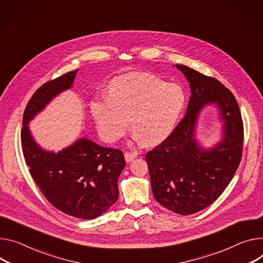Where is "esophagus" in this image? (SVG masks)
Returning <instances> with one entry per match:
<instances>
[{
  "mask_svg": "<svg viewBox=\"0 0 263 263\" xmlns=\"http://www.w3.org/2000/svg\"><path fill=\"white\" fill-rule=\"evenodd\" d=\"M138 153L137 152H126L125 153V159L127 162H130L132 161L135 157H137Z\"/></svg>",
  "mask_w": 263,
  "mask_h": 263,
  "instance_id": "34e87169",
  "label": "esophagus"
}]
</instances>
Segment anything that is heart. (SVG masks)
I'll return each mask as SVG.
<instances>
[{"mask_svg": "<svg viewBox=\"0 0 263 263\" xmlns=\"http://www.w3.org/2000/svg\"><path fill=\"white\" fill-rule=\"evenodd\" d=\"M185 102L180 86L149 73H133L113 83L109 98L92 105V115L108 142L123 137L130 122L136 139L155 146L172 134Z\"/></svg>", "mask_w": 263, "mask_h": 263, "instance_id": "heart-1", "label": "heart"}]
</instances>
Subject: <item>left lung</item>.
<instances>
[{
    "label": "left lung",
    "instance_id": "1",
    "mask_svg": "<svg viewBox=\"0 0 263 263\" xmlns=\"http://www.w3.org/2000/svg\"><path fill=\"white\" fill-rule=\"evenodd\" d=\"M191 88L184 117L172 134L146 154L155 199L168 210L190 215L216 200L232 180L242 156L243 122L233 93L216 79L176 65ZM216 103L224 122L218 145L203 149L194 132L200 110Z\"/></svg>",
    "mask_w": 263,
    "mask_h": 263
}]
</instances>
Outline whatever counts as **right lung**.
Listing matches in <instances>:
<instances>
[{
  "label": "right lung",
  "instance_id": "right-lung-1",
  "mask_svg": "<svg viewBox=\"0 0 263 263\" xmlns=\"http://www.w3.org/2000/svg\"><path fill=\"white\" fill-rule=\"evenodd\" d=\"M78 69L45 83L29 100L23 115L21 144L29 172L53 206L77 218L93 219L118 198L117 181L126 165L121 150L105 148L88 138L54 153L42 149L28 124L62 91L71 88Z\"/></svg>",
  "mask_w": 263,
  "mask_h": 263
}]
</instances>
